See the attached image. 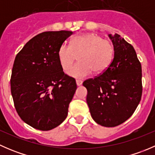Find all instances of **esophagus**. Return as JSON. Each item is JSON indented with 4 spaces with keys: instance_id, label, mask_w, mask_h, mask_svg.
<instances>
[{
    "instance_id": "obj_1",
    "label": "esophagus",
    "mask_w": 155,
    "mask_h": 155,
    "mask_svg": "<svg viewBox=\"0 0 155 155\" xmlns=\"http://www.w3.org/2000/svg\"><path fill=\"white\" fill-rule=\"evenodd\" d=\"M76 85H77L78 86H79V85H81L82 84V80H79V79H77V80H76Z\"/></svg>"
}]
</instances>
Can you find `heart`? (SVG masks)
<instances>
[{
	"label": "heart",
	"instance_id": "obj_1",
	"mask_svg": "<svg viewBox=\"0 0 155 155\" xmlns=\"http://www.w3.org/2000/svg\"><path fill=\"white\" fill-rule=\"evenodd\" d=\"M115 54V48L109 40L96 34H79L73 37L70 45L63 43L58 51L59 63L64 70L78 62L68 71L70 76L83 78L90 74H100L109 68Z\"/></svg>",
	"mask_w": 155,
	"mask_h": 155
}]
</instances>
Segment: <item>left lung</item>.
Here are the masks:
<instances>
[{"instance_id": "1", "label": "left lung", "mask_w": 155, "mask_h": 155, "mask_svg": "<svg viewBox=\"0 0 155 155\" xmlns=\"http://www.w3.org/2000/svg\"><path fill=\"white\" fill-rule=\"evenodd\" d=\"M115 48L106 71L83 82L91 115L101 126H118L138 107L143 93L142 67L132 45L121 36L109 34Z\"/></svg>"}]
</instances>
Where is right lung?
I'll return each mask as SVG.
<instances>
[{
	"label": "right lung",
	"instance_id": "obj_1",
	"mask_svg": "<svg viewBox=\"0 0 155 155\" xmlns=\"http://www.w3.org/2000/svg\"><path fill=\"white\" fill-rule=\"evenodd\" d=\"M72 31H46L29 40L17 54L10 79L17 113L35 129L50 130L67 118L76 80L65 74L58 51Z\"/></svg>",
	"mask_w": 155,
	"mask_h": 155
}]
</instances>
